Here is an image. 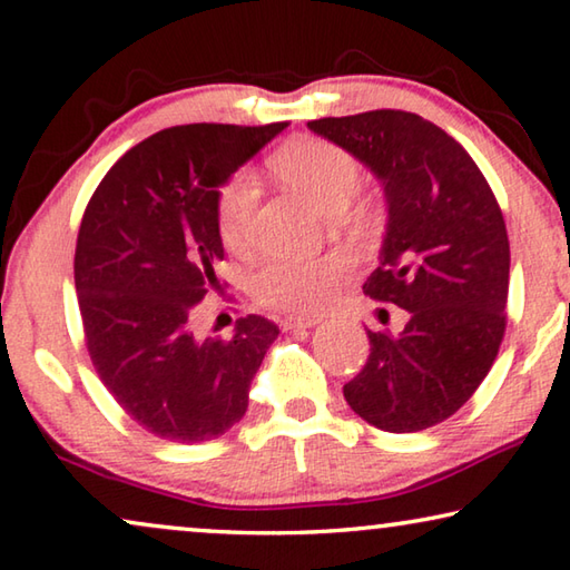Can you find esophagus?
<instances>
[{
  "mask_svg": "<svg viewBox=\"0 0 570 570\" xmlns=\"http://www.w3.org/2000/svg\"><path fill=\"white\" fill-rule=\"evenodd\" d=\"M314 324H320L317 317H284L282 320L284 330H306V327H314Z\"/></svg>",
  "mask_w": 570,
  "mask_h": 570,
  "instance_id": "34e87169",
  "label": "esophagus"
}]
</instances>
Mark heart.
I'll return each mask as SVG.
<instances>
[{
    "mask_svg": "<svg viewBox=\"0 0 570 570\" xmlns=\"http://www.w3.org/2000/svg\"><path fill=\"white\" fill-rule=\"evenodd\" d=\"M271 169L286 185L317 205L322 213H340L363 183L357 157L327 139H294L271 157ZM261 189L250 171H233L218 189V230L225 248L243 253L250 248ZM350 261L342 256L296 261L271 258L250 278L253 299L271 309L317 312L332 302Z\"/></svg>",
    "mask_w": 570,
    "mask_h": 570,
    "instance_id": "obj_1",
    "label": "heart"
}]
</instances>
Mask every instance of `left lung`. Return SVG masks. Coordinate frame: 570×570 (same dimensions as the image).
Masks as SVG:
<instances>
[{
    "label": "left lung",
    "mask_w": 570,
    "mask_h": 570,
    "mask_svg": "<svg viewBox=\"0 0 570 570\" xmlns=\"http://www.w3.org/2000/svg\"><path fill=\"white\" fill-rule=\"evenodd\" d=\"M309 129L383 183L387 233L363 292L411 314L401 334L367 330V363L342 393L375 429L436 426L472 399L508 327L510 240L500 203L462 144L419 114L377 108Z\"/></svg>",
    "instance_id": "1"
}]
</instances>
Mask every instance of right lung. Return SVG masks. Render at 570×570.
Wrapping results in <instances>:
<instances>
[{
	"mask_svg": "<svg viewBox=\"0 0 570 570\" xmlns=\"http://www.w3.org/2000/svg\"><path fill=\"white\" fill-rule=\"evenodd\" d=\"M284 129H161L126 151L86 205L73 271L90 363L124 413L165 441L200 444L236 426L278 334L248 314L233 337L197 340L193 320L220 288L218 187Z\"/></svg>",
	"mask_w": 570,
	"mask_h": 570,
	"instance_id": "add662e5",
	"label": "right lung"
}]
</instances>
